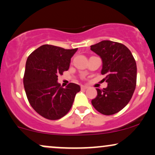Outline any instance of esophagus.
Returning <instances> with one entry per match:
<instances>
[{
	"instance_id": "esophagus-1",
	"label": "esophagus",
	"mask_w": 155,
	"mask_h": 155,
	"mask_svg": "<svg viewBox=\"0 0 155 155\" xmlns=\"http://www.w3.org/2000/svg\"><path fill=\"white\" fill-rule=\"evenodd\" d=\"M88 86H81V89H82V90H84V89H87V88H88Z\"/></svg>"
}]
</instances>
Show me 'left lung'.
I'll return each instance as SVG.
<instances>
[{
	"mask_svg": "<svg viewBox=\"0 0 155 155\" xmlns=\"http://www.w3.org/2000/svg\"><path fill=\"white\" fill-rule=\"evenodd\" d=\"M91 50L102 61L101 74L107 87L97 89V96L92 104L99 113L115 114L127 105L137 85V63L129 49L124 45L103 40L90 46Z\"/></svg>",
	"mask_w": 155,
	"mask_h": 155,
	"instance_id": "left-lung-1",
	"label": "left lung"
}]
</instances>
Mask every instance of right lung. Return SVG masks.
Segmentation results:
<instances>
[{
  "label": "right lung",
  "mask_w": 155,
  "mask_h": 155,
  "mask_svg": "<svg viewBox=\"0 0 155 155\" xmlns=\"http://www.w3.org/2000/svg\"><path fill=\"white\" fill-rule=\"evenodd\" d=\"M77 48L67 50L43 45L29 55L24 75L26 94L33 109L48 120L66 115L73 105L79 85L69 83L66 88L58 83V76L69 68Z\"/></svg>",
  "instance_id": "1"
}]
</instances>
